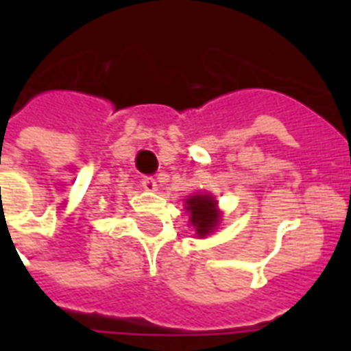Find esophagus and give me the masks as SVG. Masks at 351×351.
Wrapping results in <instances>:
<instances>
[{
    "instance_id": "34e87169",
    "label": "esophagus",
    "mask_w": 351,
    "mask_h": 351,
    "mask_svg": "<svg viewBox=\"0 0 351 351\" xmlns=\"http://www.w3.org/2000/svg\"><path fill=\"white\" fill-rule=\"evenodd\" d=\"M142 187L145 191H156V189H158V184H156V180H154L153 176H143Z\"/></svg>"
}]
</instances>
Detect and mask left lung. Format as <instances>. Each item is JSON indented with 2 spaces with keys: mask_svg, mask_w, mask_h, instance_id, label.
<instances>
[{
  "mask_svg": "<svg viewBox=\"0 0 351 351\" xmlns=\"http://www.w3.org/2000/svg\"><path fill=\"white\" fill-rule=\"evenodd\" d=\"M186 209L191 213V224L195 226L197 234L206 237L219 224V211H217V200L211 195H195L187 198Z\"/></svg>",
  "mask_w": 351,
  "mask_h": 351,
  "instance_id": "1",
  "label": "left lung"
}]
</instances>
